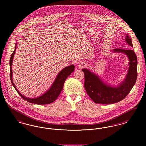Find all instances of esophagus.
<instances>
[{
	"instance_id": "esophagus-1",
	"label": "esophagus",
	"mask_w": 146,
	"mask_h": 146,
	"mask_svg": "<svg viewBox=\"0 0 146 146\" xmlns=\"http://www.w3.org/2000/svg\"><path fill=\"white\" fill-rule=\"evenodd\" d=\"M85 65H86V64H85V63L84 62L79 63V64H78V67H79V68L81 69V68H83V67H84L85 66Z\"/></svg>"
}]
</instances>
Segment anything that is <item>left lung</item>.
I'll use <instances>...</instances> for the list:
<instances>
[{
  "mask_svg": "<svg viewBox=\"0 0 146 146\" xmlns=\"http://www.w3.org/2000/svg\"><path fill=\"white\" fill-rule=\"evenodd\" d=\"M125 41L132 47V40L126 35ZM114 52L124 53L128 57L129 68L125 80L116 87L104 83L94 73L86 68L82 69L84 73V87L88 95L96 104H112L123 100L129 94L137 78V58L132 50L115 49Z\"/></svg>",
  "mask_w": 146,
  "mask_h": 146,
  "instance_id": "left-lung-1",
  "label": "left lung"
}]
</instances>
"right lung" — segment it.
Returning <instances> with one entry per match:
<instances>
[{
	"instance_id": "obj_1",
	"label": "right lung",
	"mask_w": 146,
	"mask_h": 146,
	"mask_svg": "<svg viewBox=\"0 0 146 146\" xmlns=\"http://www.w3.org/2000/svg\"><path fill=\"white\" fill-rule=\"evenodd\" d=\"M16 44L17 43H16L15 44V50L11 56L10 62H9L10 67V80L15 90L17 91L19 95L22 98H23L25 100L28 101V102H30L31 104H46L52 103L55 101L57 98L61 94V92L63 88L64 82L67 79V78L70 76V74L74 70V68H75L73 64H72L68 67H65L62 70H61L56 76L55 81L54 82V83L52 84L49 90L46 92H45L44 94L42 95L41 96L36 98H32L25 97L23 95H22L18 91L16 88V86L15 85V84L13 82V72H12L11 67H12V63L13 61L14 54L15 53V51L16 49Z\"/></svg>"
}]
</instances>
